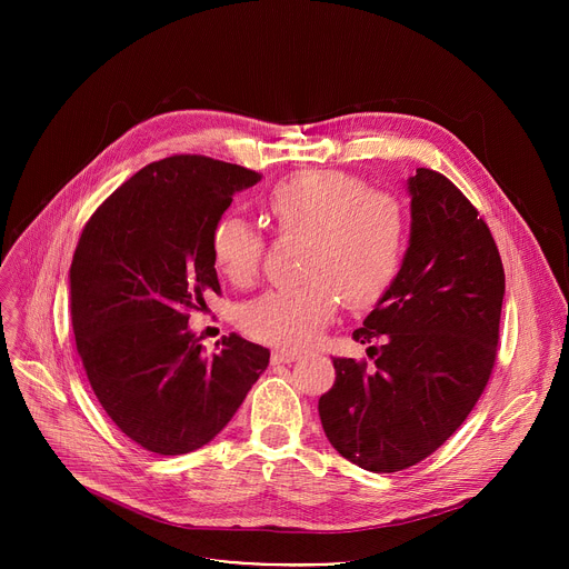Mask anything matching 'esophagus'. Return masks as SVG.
Returning <instances> with one entry per match:
<instances>
[{"label": "esophagus", "mask_w": 569, "mask_h": 569, "mask_svg": "<svg viewBox=\"0 0 569 569\" xmlns=\"http://www.w3.org/2000/svg\"><path fill=\"white\" fill-rule=\"evenodd\" d=\"M297 358H299V353H295V351H283V349L272 351V362H274V365H290V362H295Z\"/></svg>", "instance_id": "1"}]
</instances>
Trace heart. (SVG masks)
Returning a JSON list of instances; mask_svg holds the SVG:
<instances>
[{"mask_svg": "<svg viewBox=\"0 0 569 569\" xmlns=\"http://www.w3.org/2000/svg\"><path fill=\"white\" fill-rule=\"evenodd\" d=\"M268 209L283 236L308 238L301 286L261 295L242 310V329L279 349L312 345L338 312L373 306L393 283L408 220L402 202L347 173L315 171L277 184ZM263 236L240 216H224L211 233L218 270L236 286L257 279Z\"/></svg>", "mask_w": 569, "mask_h": 569, "instance_id": "obj_1", "label": "heart"}]
</instances>
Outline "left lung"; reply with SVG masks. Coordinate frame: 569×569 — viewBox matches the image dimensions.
<instances>
[{"mask_svg": "<svg viewBox=\"0 0 569 569\" xmlns=\"http://www.w3.org/2000/svg\"><path fill=\"white\" fill-rule=\"evenodd\" d=\"M410 248L376 308L353 331L373 367L333 358L319 398L331 446L371 472L405 470L466 421L491 378L505 268L491 229L441 173L417 169Z\"/></svg>", "mask_w": 569, "mask_h": 569, "instance_id": "1", "label": "left lung"}]
</instances>
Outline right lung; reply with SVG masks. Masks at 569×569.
Segmentation results:
<instances>
[{
	"label": "right lung",
	"mask_w": 569,
	"mask_h": 569,
	"mask_svg": "<svg viewBox=\"0 0 569 569\" xmlns=\"http://www.w3.org/2000/svg\"><path fill=\"white\" fill-rule=\"evenodd\" d=\"M257 171L202 154L152 161L88 220L69 268L76 349L106 415L137 446L209 443L266 371L270 351L231 333L204 353L189 310L220 292L211 233Z\"/></svg>",
	"instance_id": "obj_1"
}]
</instances>
